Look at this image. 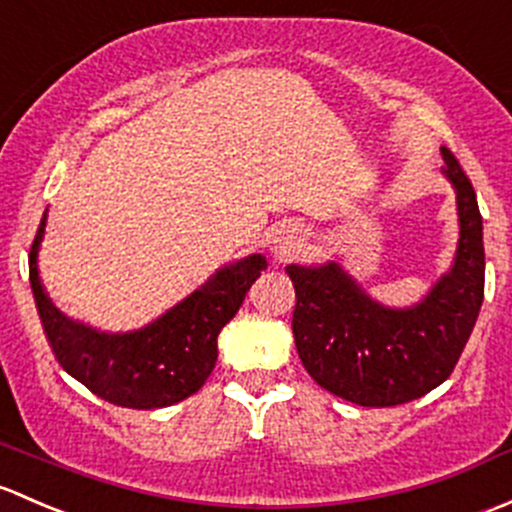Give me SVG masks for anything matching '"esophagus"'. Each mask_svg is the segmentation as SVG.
Segmentation results:
<instances>
[{
	"label": "esophagus",
	"mask_w": 512,
	"mask_h": 512,
	"mask_svg": "<svg viewBox=\"0 0 512 512\" xmlns=\"http://www.w3.org/2000/svg\"><path fill=\"white\" fill-rule=\"evenodd\" d=\"M298 244H300V239H298V234H295V231H278V234L273 236V241H271V251H273V256L278 258V261H283V258L291 256L293 251L298 249Z\"/></svg>",
	"instance_id": "esophagus-1"
}]
</instances>
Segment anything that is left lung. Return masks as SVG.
Here are the masks:
<instances>
[{
  "mask_svg": "<svg viewBox=\"0 0 512 512\" xmlns=\"http://www.w3.org/2000/svg\"><path fill=\"white\" fill-rule=\"evenodd\" d=\"M444 175L456 189L453 266L412 308L370 298L337 261L286 266L295 288L293 335L310 377L360 407H397L449 379L483 303V219L471 179L449 147Z\"/></svg>",
  "mask_w": 512,
  "mask_h": 512,
  "instance_id": "obj_1",
  "label": "left lung"
}]
</instances>
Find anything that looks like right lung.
Returning <instances> with one entry per match:
<instances>
[{
    "mask_svg": "<svg viewBox=\"0 0 512 512\" xmlns=\"http://www.w3.org/2000/svg\"><path fill=\"white\" fill-rule=\"evenodd\" d=\"M46 212L29 251V281L41 325L59 365L110 404L162 409L202 389L217 365V337L239 313L251 283L266 268L261 254L219 268L202 288L133 333L103 330L66 318L39 278Z\"/></svg>",
    "mask_w": 512,
    "mask_h": 512,
    "instance_id": "add662e5",
    "label": "right lung"
}]
</instances>
